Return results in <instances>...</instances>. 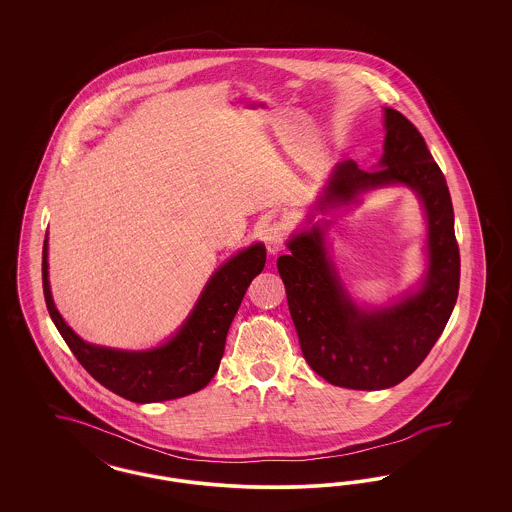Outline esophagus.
<instances>
[{"label":"esophagus","instance_id":"1","mask_svg":"<svg viewBox=\"0 0 512 512\" xmlns=\"http://www.w3.org/2000/svg\"><path fill=\"white\" fill-rule=\"evenodd\" d=\"M263 240H265V245H267L270 255H276L278 251H282L286 240H288V228H286V224H282V222H272V224H268Z\"/></svg>","mask_w":512,"mask_h":512}]
</instances>
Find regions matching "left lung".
I'll return each instance as SVG.
<instances>
[{
    "mask_svg": "<svg viewBox=\"0 0 512 512\" xmlns=\"http://www.w3.org/2000/svg\"><path fill=\"white\" fill-rule=\"evenodd\" d=\"M384 155L361 171L351 159L330 174L318 211L349 205L357 195L403 184L418 195L428 222V270L418 290L399 301L363 309L328 259L324 224L295 232L276 265L288 293L305 361L332 386L386 390L411 376L438 341L459 295L461 255L445 176L413 122L384 109Z\"/></svg>",
    "mask_w": 512,
    "mask_h": 512,
    "instance_id": "1",
    "label": "left lung"
}]
</instances>
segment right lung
<instances>
[{
  "instance_id": "obj_1",
  "label": "right lung",
  "mask_w": 512,
  "mask_h": 512,
  "mask_svg": "<svg viewBox=\"0 0 512 512\" xmlns=\"http://www.w3.org/2000/svg\"><path fill=\"white\" fill-rule=\"evenodd\" d=\"M267 263L263 244L249 245L209 278L194 311L171 340L147 351H122L78 338L55 309L48 280V236L42 253V280L49 317L78 363L101 386L134 403L178 399L205 388L219 370L226 334L245 290Z\"/></svg>"
}]
</instances>
